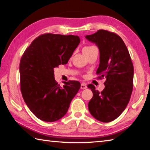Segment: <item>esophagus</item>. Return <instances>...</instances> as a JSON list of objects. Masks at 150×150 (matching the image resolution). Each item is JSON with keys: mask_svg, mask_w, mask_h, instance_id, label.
Returning <instances> with one entry per match:
<instances>
[{"mask_svg": "<svg viewBox=\"0 0 150 150\" xmlns=\"http://www.w3.org/2000/svg\"><path fill=\"white\" fill-rule=\"evenodd\" d=\"M80 88H81V89H82V90H84V89H86L88 87H87V85H86V83H81Z\"/></svg>", "mask_w": 150, "mask_h": 150, "instance_id": "34e87169", "label": "esophagus"}]
</instances>
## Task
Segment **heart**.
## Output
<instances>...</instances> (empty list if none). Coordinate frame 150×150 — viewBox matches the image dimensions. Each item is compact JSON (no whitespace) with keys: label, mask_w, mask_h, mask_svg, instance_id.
I'll return each instance as SVG.
<instances>
[{"label":"heart","mask_w":150,"mask_h":150,"mask_svg":"<svg viewBox=\"0 0 150 150\" xmlns=\"http://www.w3.org/2000/svg\"><path fill=\"white\" fill-rule=\"evenodd\" d=\"M93 47H94V46H86L85 47H83V52H85L86 51H89V50H90L91 49L93 48Z\"/></svg>","instance_id":"1"}]
</instances>
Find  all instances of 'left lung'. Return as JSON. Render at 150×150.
I'll list each match as a JSON object with an SVG mask.
<instances>
[{
	"mask_svg": "<svg viewBox=\"0 0 150 150\" xmlns=\"http://www.w3.org/2000/svg\"><path fill=\"white\" fill-rule=\"evenodd\" d=\"M86 38L98 47L100 56L97 74L105 78L101 92L92 84L88 86L93 92L89 111L99 121L111 122L121 115L130 101L134 78L132 60L124 41L116 33L100 30Z\"/></svg>",
	"mask_w": 150,
	"mask_h": 150,
	"instance_id": "left-lung-1",
	"label": "left lung"
}]
</instances>
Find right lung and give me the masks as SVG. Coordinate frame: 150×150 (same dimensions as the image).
Here are the masks:
<instances>
[{"instance_id": "1", "label": "right lung", "mask_w": 150, "mask_h": 150, "mask_svg": "<svg viewBox=\"0 0 150 150\" xmlns=\"http://www.w3.org/2000/svg\"><path fill=\"white\" fill-rule=\"evenodd\" d=\"M80 42L78 35L43 34L21 58V92L28 108L41 120L54 122L64 117L80 88L78 81L64 82L61 87L54 76V68L67 64Z\"/></svg>"}]
</instances>
